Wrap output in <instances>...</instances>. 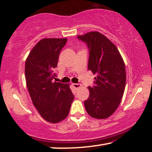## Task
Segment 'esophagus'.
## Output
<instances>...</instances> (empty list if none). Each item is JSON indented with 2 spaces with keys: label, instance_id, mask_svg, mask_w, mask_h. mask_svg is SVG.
<instances>
[{
  "label": "esophagus",
  "instance_id": "esophagus-1",
  "mask_svg": "<svg viewBox=\"0 0 152 152\" xmlns=\"http://www.w3.org/2000/svg\"><path fill=\"white\" fill-rule=\"evenodd\" d=\"M72 86H73L75 88L77 89L79 88H80V87L82 86V85L80 84H72Z\"/></svg>",
  "mask_w": 152,
  "mask_h": 152
}]
</instances>
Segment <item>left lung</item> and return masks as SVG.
Wrapping results in <instances>:
<instances>
[{"instance_id":"8db88e82","label":"left lung","mask_w":152,"mask_h":152,"mask_svg":"<svg viewBox=\"0 0 152 152\" xmlns=\"http://www.w3.org/2000/svg\"><path fill=\"white\" fill-rule=\"evenodd\" d=\"M89 50L88 68L96 75L90 95L84 101L88 115L97 119L111 116L119 106L126 84L123 59L115 45L104 35L91 32L77 36Z\"/></svg>"}]
</instances>
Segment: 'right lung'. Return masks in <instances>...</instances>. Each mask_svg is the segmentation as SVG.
<instances>
[{
    "instance_id": "obj_1",
    "label": "right lung",
    "mask_w": 152,
    "mask_h": 152,
    "mask_svg": "<svg viewBox=\"0 0 152 152\" xmlns=\"http://www.w3.org/2000/svg\"><path fill=\"white\" fill-rule=\"evenodd\" d=\"M67 39H43L29 54L25 75L32 103L43 119L57 123L70 111L74 95L69 84L53 82L61 49Z\"/></svg>"
}]
</instances>
